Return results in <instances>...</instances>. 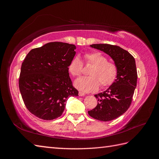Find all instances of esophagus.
I'll return each mask as SVG.
<instances>
[{
    "label": "esophagus",
    "mask_w": 159,
    "mask_h": 159,
    "mask_svg": "<svg viewBox=\"0 0 159 159\" xmlns=\"http://www.w3.org/2000/svg\"><path fill=\"white\" fill-rule=\"evenodd\" d=\"M85 95V93H84V92H81V91H80V92H79V95L80 96H84Z\"/></svg>",
    "instance_id": "34e87169"
}]
</instances>
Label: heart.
<instances>
[{
	"label": "heart",
	"mask_w": 159,
	"mask_h": 159,
	"mask_svg": "<svg viewBox=\"0 0 159 159\" xmlns=\"http://www.w3.org/2000/svg\"><path fill=\"white\" fill-rule=\"evenodd\" d=\"M85 65L92 66L89 71L88 77H82L75 81V87L85 92L97 90L99 85L102 88H107L116 81L118 75V67L116 64L107 60L102 52L94 51L86 53L84 56ZM69 73L76 78L79 77L83 70V63L80 57L75 56L71 60L68 68Z\"/></svg>",
	"instance_id": "b5f03b06"
}]
</instances>
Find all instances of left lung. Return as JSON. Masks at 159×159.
<instances>
[{"label":"left lung","mask_w":159,"mask_h":159,"mask_svg":"<svg viewBox=\"0 0 159 159\" xmlns=\"http://www.w3.org/2000/svg\"><path fill=\"white\" fill-rule=\"evenodd\" d=\"M90 46L106 53L118 67L116 81L106 91L95 95L97 106L88 111L89 116L95 119L111 121L125 113L131 104L137 81L135 60L128 51L117 46L97 44Z\"/></svg>","instance_id":"left-lung-1"}]
</instances>
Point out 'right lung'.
<instances>
[{"instance_id":"1","label":"right lung","mask_w":159,"mask_h":159,"mask_svg":"<svg viewBox=\"0 0 159 159\" xmlns=\"http://www.w3.org/2000/svg\"><path fill=\"white\" fill-rule=\"evenodd\" d=\"M75 48L68 43L49 42L30 50L24 60L19 89L26 107L37 117L53 120L60 117L68 98L78 96L68 70Z\"/></svg>"}]
</instances>
